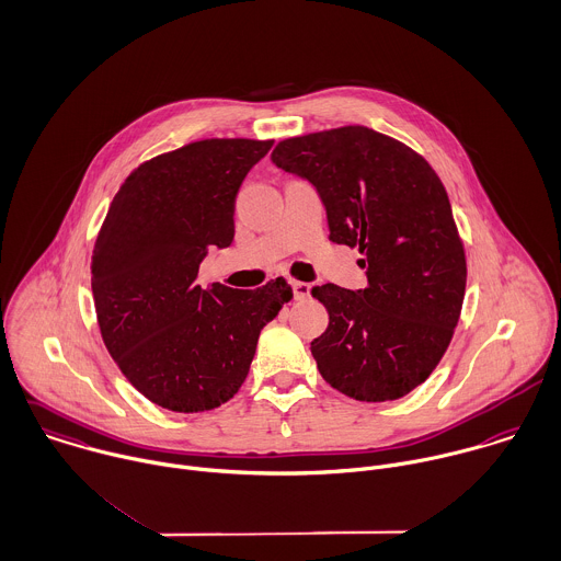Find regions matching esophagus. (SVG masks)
Returning a JSON list of instances; mask_svg holds the SVG:
<instances>
[{"label": "esophagus", "instance_id": "34e87169", "mask_svg": "<svg viewBox=\"0 0 561 561\" xmlns=\"http://www.w3.org/2000/svg\"><path fill=\"white\" fill-rule=\"evenodd\" d=\"M291 287H294V296H296V300H307V298L311 296V285H309V283L296 280Z\"/></svg>", "mask_w": 561, "mask_h": 561}]
</instances>
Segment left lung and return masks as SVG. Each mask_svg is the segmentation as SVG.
Masks as SVG:
<instances>
[{
    "label": "left lung",
    "mask_w": 561,
    "mask_h": 561,
    "mask_svg": "<svg viewBox=\"0 0 561 561\" xmlns=\"http://www.w3.org/2000/svg\"><path fill=\"white\" fill-rule=\"evenodd\" d=\"M272 161L316 185L329 239L364 256L366 289L311 291L329 311V329L311 342L322 378L364 402L407 396L442 362L466 294V250L439 176L366 126L283 139Z\"/></svg>",
    "instance_id": "obj_1"
}]
</instances>
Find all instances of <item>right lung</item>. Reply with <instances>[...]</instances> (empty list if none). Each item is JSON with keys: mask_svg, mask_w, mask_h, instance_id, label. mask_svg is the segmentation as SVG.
Instances as JSON below:
<instances>
[{"mask_svg": "<svg viewBox=\"0 0 561 561\" xmlns=\"http://www.w3.org/2000/svg\"><path fill=\"white\" fill-rule=\"evenodd\" d=\"M272 139H199L159 154L115 193L91 256L104 346L154 404L195 413L230 400L259 335L294 289L197 285L206 252L234 239V197Z\"/></svg>", "mask_w": 561, "mask_h": 561, "instance_id": "1", "label": "right lung"}]
</instances>
